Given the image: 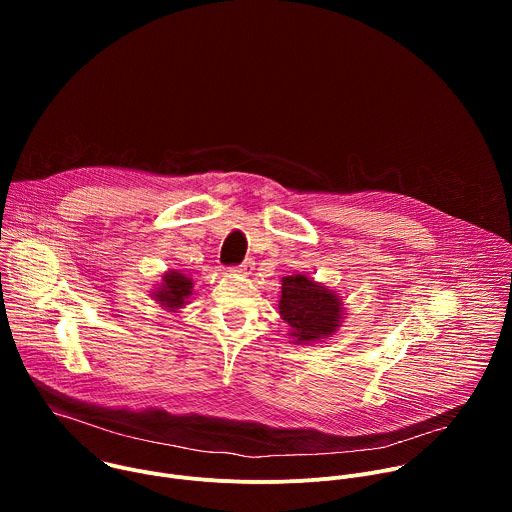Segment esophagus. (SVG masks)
Returning <instances> with one entry per match:
<instances>
[{"instance_id":"34e87169","label":"esophagus","mask_w":512,"mask_h":512,"mask_svg":"<svg viewBox=\"0 0 512 512\" xmlns=\"http://www.w3.org/2000/svg\"><path fill=\"white\" fill-rule=\"evenodd\" d=\"M253 269H255V263H253L251 259H247L245 263H241L239 267H235V273H239V275H251Z\"/></svg>"}]
</instances>
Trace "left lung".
<instances>
[{
	"instance_id": "1",
	"label": "left lung",
	"mask_w": 512,
	"mask_h": 512,
	"mask_svg": "<svg viewBox=\"0 0 512 512\" xmlns=\"http://www.w3.org/2000/svg\"><path fill=\"white\" fill-rule=\"evenodd\" d=\"M279 316L287 322V334L294 344H312L330 338L346 318L344 304L336 291L306 273L281 279Z\"/></svg>"
}]
</instances>
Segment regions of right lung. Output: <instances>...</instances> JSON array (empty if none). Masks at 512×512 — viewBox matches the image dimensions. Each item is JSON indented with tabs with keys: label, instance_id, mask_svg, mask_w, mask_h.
<instances>
[{
	"label": "right lung",
	"instance_id": "1",
	"mask_svg": "<svg viewBox=\"0 0 512 512\" xmlns=\"http://www.w3.org/2000/svg\"><path fill=\"white\" fill-rule=\"evenodd\" d=\"M194 289V281L192 277L184 275L178 269H170L162 275V281L154 287L152 298L160 304L162 310H166L168 314L172 312H180L186 304H190V296Z\"/></svg>",
	"mask_w": 512,
	"mask_h": 512
}]
</instances>
